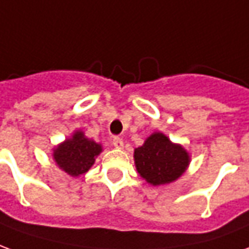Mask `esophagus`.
Returning <instances> with one entry per match:
<instances>
[{
    "label": "esophagus",
    "instance_id": "34e87169",
    "mask_svg": "<svg viewBox=\"0 0 249 249\" xmlns=\"http://www.w3.org/2000/svg\"><path fill=\"white\" fill-rule=\"evenodd\" d=\"M112 144L115 146L116 149H122V147H123V139L119 138V137H114V139H112Z\"/></svg>",
    "mask_w": 249,
    "mask_h": 249
}]
</instances>
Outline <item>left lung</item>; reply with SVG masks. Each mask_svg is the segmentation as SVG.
<instances>
[{
	"instance_id": "8db88e82",
	"label": "left lung",
	"mask_w": 249,
	"mask_h": 249,
	"mask_svg": "<svg viewBox=\"0 0 249 249\" xmlns=\"http://www.w3.org/2000/svg\"><path fill=\"white\" fill-rule=\"evenodd\" d=\"M135 166L151 185H163L177 179L189 165V156L184 147L172 143L166 135L154 133L134 151Z\"/></svg>"
}]
</instances>
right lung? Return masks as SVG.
Wrapping results in <instances>:
<instances>
[{"instance_id":"obj_1","label":"right lung","mask_w":249,"mask_h":249,"mask_svg":"<svg viewBox=\"0 0 249 249\" xmlns=\"http://www.w3.org/2000/svg\"><path fill=\"white\" fill-rule=\"evenodd\" d=\"M102 151L99 143L84 137L77 131L71 139H67L54 150L56 163L70 176H80L92 166L95 157Z\"/></svg>"}]
</instances>
